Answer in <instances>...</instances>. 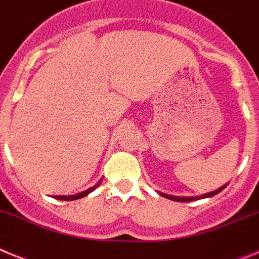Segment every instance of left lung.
Here are the masks:
<instances>
[{
    "mask_svg": "<svg viewBox=\"0 0 259 259\" xmlns=\"http://www.w3.org/2000/svg\"><path fill=\"white\" fill-rule=\"evenodd\" d=\"M226 187H227V184L223 185V187H221V188L217 189V191L210 192V193H205V194H202V196H197V197H176V196H168V194H164V193H161V196H163V197L168 198V200H172V201H179V202H189V201H196V200H201V198L212 197V196H215V194L219 193L221 191H223Z\"/></svg>",
    "mask_w": 259,
    "mask_h": 259,
    "instance_id": "left-lung-1",
    "label": "left lung"
}]
</instances>
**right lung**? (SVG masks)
<instances>
[{"label": "right lung", "instance_id": "right-lung-1", "mask_svg": "<svg viewBox=\"0 0 259 259\" xmlns=\"http://www.w3.org/2000/svg\"><path fill=\"white\" fill-rule=\"evenodd\" d=\"M98 184H100V183H98ZM98 184H97V185H95V187H92V188H89V189H87V191L81 192V193L75 194V196H56V197H54V198H57V200H63V201H72V200H77V198L84 197V196H87V194L91 193V192H92V191H95V188H96V187H98Z\"/></svg>", "mask_w": 259, "mask_h": 259}]
</instances>
